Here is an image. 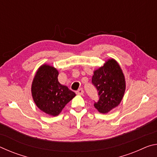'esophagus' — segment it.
<instances>
[{
	"label": "esophagus",
	"instance_id": "34e87169",
	"mask_svg": "<svg viewBox=\"0 0 157 157\" xmlns=\"http://www.w3.org/2000/svg\"><path fill=\"white\" fill-rule=\"evenodd\" d=\"M76 94H78V95H83V94H84V90H83V89H82V88H80V89H79L78 91H76Z\"/></svg>",
	"mask_w": 157,
	"mask_h": 157
}]
</instances>
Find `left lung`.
<instances>
[{"label": "left lung", "instance_id": "8db88e82", "mask_svg": "<svg viewBox=\"0 0 157 157\" xmlns=\"http://www.w3.org/2000/svg\"><path fill=\"white\" fill-rule=\"evenodd\" d=\"M92 84L96 88L99 100L94 107L99 112L107 113L120 104L125 91V79L115 59H108L94 73Z\"/></svg>", "mask_w": 157, "mask_h": 157}]
</instances>
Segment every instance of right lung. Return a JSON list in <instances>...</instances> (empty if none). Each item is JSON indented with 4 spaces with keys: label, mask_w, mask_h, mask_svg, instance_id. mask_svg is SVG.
<instances>
[{
    "label": "right lung",
    "mask_w": 157,
    "mask_h": 157,
    "mask_svg": "<svg viewBox=\"0 0 157 157\" xmlns=\"http://www.w3.org/2000/svg\"><path fill=\"white\" fill-rule=\"evenodd\" d=\"M59 72L53 66L44 64L39 68L32 84V95L39 109L48 115L60 113L75 94L58 81Z\"/></svg>",
    "instance_id": "1"
}]
</instances>
